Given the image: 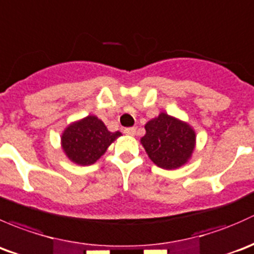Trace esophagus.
Listing matches in <instances>:
<instances>
[{
    "label": "esophagus",
    "mask_w": 254,
    "mask_h": 254,
    "mask_svg": "<svg viewBox=\"0 0 254 254\" xmlns=\"http://www.w3.org/2000/svg\"><path fill=\"white\" fill-rule=\"evenodd\" d=\"M124 133H125V134L130 135V137H133V135H135V128H134V127H132V128H125Z\"/></svg>",
    "instance_id": "obj_1"
}]
</instances>
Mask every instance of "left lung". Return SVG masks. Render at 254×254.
Listing matches in <instances>:
<instances>
[{"label": "left lung", "instance_id": "obj_1", "mask_svg": "<svg viewBox=\"0 0 254 254\" xmlns=\"http://www.w3.org/2000/svg\"><path fill=\"white\" fill-rule=\"evenodd\" d=\"M140 144L156 166L175 170L190 160L195 149V130L177 117L160 112L145 124Z\"/></svg>", "mask_w": 254, "mask_h": 254}]
</instances>
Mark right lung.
Instances as JSON below:
<instances>
[{
  "mask_svg": "<svg viewBox=\"0 0 254 254\" xmlns=\"http://www.w3.org/2000/svg\"><path fill=\"white\" fill-rule=\"evenodd\" d=\"M121 135L119 130L110 132L95 115H88L64 128L61 134V148L72 163L80 166L93 165Z\"/></svg>",
  "mask_w": 254,
  "mask_h": 254,
  "instance_id": "add662e5",
  "label": "right lung"
}]
</instances>
